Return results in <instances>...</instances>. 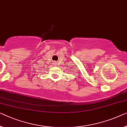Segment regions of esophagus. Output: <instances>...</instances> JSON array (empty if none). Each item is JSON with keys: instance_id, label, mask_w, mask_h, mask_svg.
Instances as JSON below:
<instances>
[{"instance_id": "esophagus-1", "label": "esophagus", "mask_w": 127, "mask_h": 127, "mask_svg": "<svg viewBox=\"0 0 127 127\" xmlns=\"http://www.w3.org/2000/svg\"><path fill=\"white\" fill-rule=\"evenodd\" d=\"M55 63H56V62H55Z\"/></svg>"}]
</instances>
